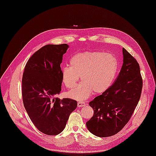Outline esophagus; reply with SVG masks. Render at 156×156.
<instances>
[{"mask_svg":"<svg viewBox=\"0 0 156 156\" xmlns=\"http://www.w3.org/2000/svg\"><path fill=\"white\" fill-rule=\"evenodd\" d=\"M86 105V104L84 102H82V101H79L78 102V107H82Z\"/></svg>","mask_w":156,"mask_h":156,"instance_id":"obj_1","label":"esophagus"}]
</instances>
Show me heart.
Returning <instances> with one entry per match:
<instances>
[{
    "mask_svg": "<svg viewBox=\"0 0 156 156\" xmlns=\"http://www.w3.org/2000/svg\"><path fill=\"white\" fill-rule=\"evenodd\" d=\"M69 67L62 71V83L73 89L80 76L82 82L67 95L78 101H84L94 92L102 94L111 86L118 70V60L110 52L86 51L73 55Z\"/></svg>",
    "mask_w": 156,
    "mask_h": 156,
    "instance_id": "b5f03b06",
    "label": "heart"
}]
</instances>
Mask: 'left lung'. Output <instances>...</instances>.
Returning a JSON list of instances; mask_svg holds the SVG:
<instances>
[{"label": "left lung", "mask_w": 156, "mask_h": 156, "mask_svg": "<svg viewBox=\"0 0 156 156\" xmlns=\"http://www.w3.org/2000/svg\"><path fill=\"white\" fill-rule=\"evenodd\" d=\"M122 53V66L115 82L89 102L94 114L86 126L98 137H109L119 132L131 118L140 98L143 81L139 64L124 48Z\"/></svg>", "instance_id": "8db88e82"}]
</instances>
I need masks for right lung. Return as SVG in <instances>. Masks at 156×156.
Returning <instances> with one entry per match:
<instances>
[{
    "label": "right lung",
    "instance_id": "right-lung-1",
    "mask_svg": "<svg viewBox=\"0 0 156 156\" xmlns=\"http://www.w3.org/2000/svg\"><path fill=\"white\" fill-rule=\"evenodd\" d=\"M67 44H48L35 52L27 63L22 77L25 108L36 128L47 135H57L64 129L77 102L60 99L62 55Z\"/></svg>",
    "mask_w": 156,
    "mask_h": 156
}]
</instances>
